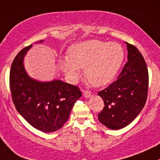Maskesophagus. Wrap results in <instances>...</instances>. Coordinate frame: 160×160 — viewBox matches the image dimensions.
<instances>
[{"label": "esophagus", "mask_w": 160, "mask_h": 160, "mask_svg": "<svg viewBox=\"0 0 160 160\" xmlns=\"http://www.w3.org/2000/svg\"><path fill=\"white\" fill-rule=\"evenodd\" d=\"M83 95L85 98H89V97L92 96V92L88 90H84L83 92Z\"/></svg>", "instance_id": "1"}]
</instances>
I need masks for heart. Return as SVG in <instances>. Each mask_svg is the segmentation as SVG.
Segmentation results:
<instances>
[{"mask_svg":"<svg viewBox=\"0 0 160 160\" xmlns=\"http://www.w3.org/2000/svg\"><path fill=\"white\" fill-rule=\"evenodd\" d=\"M69 55L59 59V65L71 80H78L81 68L86 79L95 87L110 83L115 78L125 58L122 46L118 42L89 40L73 45Z\"/></svg>","mask_w":160,"mask_h":160,"instance_id":"heart-1","label":"heart"}]
</instances>
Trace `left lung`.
Listing matches in <instances>:
<instances>
[{
    "label": "left lung",
    "instance_id": "1",
    "mask_svg": "<svg viewBox=\"0 0 160 160\" xmlns=\"http://www.w3.org/2000/svg\"><path fill=\"white\" fill-rule=\"evenodd\" d=\"M127 45L128 62L116 81L98 95L105 107L98 114V121L111 129H120L130 124L145 105L148 88V72L141 52Z\"/></svg>",
    "mask_w": 160,
    "mask_h": 160
}]
</instances>
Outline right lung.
<instances>
[{"label":"right lung","instance_id":"add662e5","mask_svg":"<svg viewBox=\"0 0 160 160\" xmlns=\"http://www.w3.org/2000/svg\"><path fill=\"white\" fill-rule=\"evenodd\" d=\"M31 46L20 50L12 64V98L17 111L33 127L45 132H54L67 122L82 93L78 87L60 80L41 82L30 77L25 71L23 59Z\"/></svg>","mask_w":160,"mask_h":160}]
</instances>
